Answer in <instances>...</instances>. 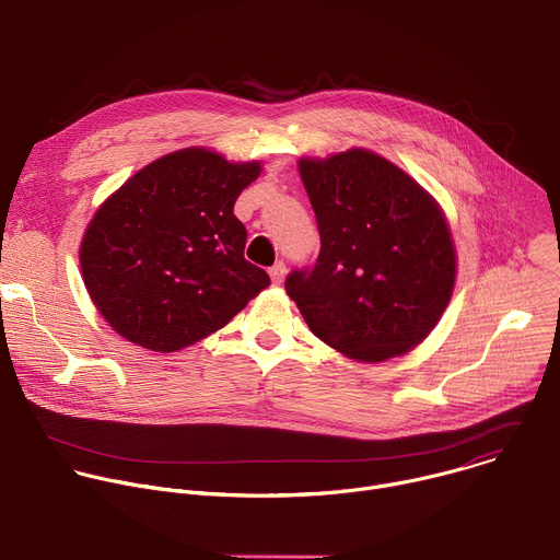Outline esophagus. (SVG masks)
I'll list each match as a JSON object with an SVG mask.
<instances>
[{
    "label": "esophagus",
    "instance_id": "1",
    "mask_svg": "<svg viewBox=\"0 0 560 560\" xmlns=\"http://www.w3.org/2000/svg\"><path fill=\"white\" fill-rule=\"evenodd\" d=\"M270 279H272V283H277V285L285 279V264H283V261H277V264L270 268Z\"/></svg>",
    "mask_w": 560,
    "mask_h": 560
}]
</instances>
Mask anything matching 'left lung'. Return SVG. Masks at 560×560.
Masks as SVG:
<instances>
[{
  "label": "left lung",
  "instance_id": "left-lung-1",
  "mask_svg": "<svg viewBox=\"0 0 560 560\" xmlns=\"http://www.w3.org/2000/svg\"><path fill=\"white\" fill-rule=\"evenodd\" d=\"M322 253L285 277L307 328L368 363L419 346L454 288L456 255L436 201L370 150L301 159Z\"/></svg>",
  "mask_w": 560,
  "mask_h": 560
}]
</instances>
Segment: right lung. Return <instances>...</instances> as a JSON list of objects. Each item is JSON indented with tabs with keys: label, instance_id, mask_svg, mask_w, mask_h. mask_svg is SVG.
Here are the masks:
<instances>
[{
	"label": "right lung",
	"instance_id": "right-lung-1",
	"mask_svg": "<svg viewBox=\"0 0 560 560\" xmlns=\"http://www.w3.org/2000/svg\"><path fill=\"white\" fill-rule=\"evenodd\" d=\"M261 173L186 148L148 164L93 217L79 261L86 290L124 339L175 352L217 332L270 285L246 261L234 201Z\"/></svg>",
	"mask_w": 560,
	"mask_h": 560
}]
</instances>
